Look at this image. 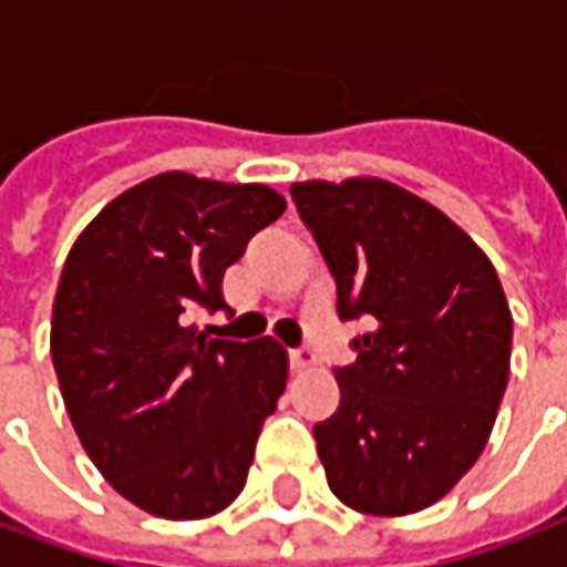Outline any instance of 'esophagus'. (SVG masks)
I'll use <instances>...</instances> for the list:
<instances>
[{"label": "esophagus", "mask_w": 567, "mask_h": 567, "mask_svg": "<svg viewBox=\"0 0 567 567\" xmlns=\"http://www.w3.org/2000/svg\"><path fill=\"white\" fill-rule=\"evenodd\" d=\"M316 362V355H312L310 347H297V350H288V368L291 371H303V368H310Z\"/></svg>", "instance_id": "esophagus-1"}]
</instances>
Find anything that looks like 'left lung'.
<instances>
[{
  "label": "left lung",
  "mask_w": 567,
  "mask_h": 567,
  "mask_svg": "<svg viewBox=\"0 0 567 567\" xmlns=\"http://www.w3.org/2000/svg\"><path fill=\"white\" fill-rule=\"evenodd\" d=\"M338 285L340 322L365 319L338 411L316 423L328 488L368 516L445 497L478 461L509 380L501 279L454 220L414 193L352 177L291 184Z\"/></svg>",
  "instance_id": "8db88e82"
}]
</instances>
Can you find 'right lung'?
Instances as JSON below:
<instances>
[{
    "label": "right lung",
    "mask_w": 567,
    "mask_h": 567,
    "mask_svg": "<svg viewBox=\"0 0 567 567\" xmlns=\"http://www.w3.org/2000/svg\"><path fill=\"white\" fill-rule=\"evenodd\" d=\"M282 212L264 184L168 172L110 202L66 255L51 312L63 405L106 482L153 516H215L245 488L288 355L187 319L227 310L224 272Z\"/></svg>",
    "instance_id": "obj_1"
}]
</instances>
